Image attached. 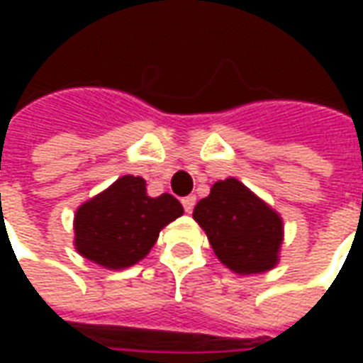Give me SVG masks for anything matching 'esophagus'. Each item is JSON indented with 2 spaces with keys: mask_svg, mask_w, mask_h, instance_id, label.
<instances>
[{
  "mask_svg": "<svg viewBox=\"0 0 363 363\" xmlns=\"http://www.w3.org/2000/svg\"><path fill=\"white\" fill-rule=\"evenodd\" d=\"M182 206H184V212L190 213L192 210H194V206H196V196H186V198H182Z\"/></svg>",
  "mask_w": 363,
  "mask_h": 363,
  "instance_id": "1",
  "label": "esophagus"
}]
</instances>
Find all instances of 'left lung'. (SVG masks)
Segmentation results:
<instances>
[{
  "label": "left lung",
  "instance_id": "obj_1",
  "mask_svg": "<svg viewBox=\"0 0 363 363\" xmlns=\"http://www.w3.org/2000/svg\"><path fill=\"white\" fill-rule=\"evenodd\" d=\"M192 218L204 229L221 264L239 276L268 272L280 262V213L235 177L216 182Z\"/></svg>",
  "mask_w": 363,
  "mask_h": 363
}]
</instances>
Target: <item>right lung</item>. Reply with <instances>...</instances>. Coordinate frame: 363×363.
<instances>
[{"label": "right lung", "instance_id": "1", "mask_svg": "<svg viewBox=\"0 0 363 363\" xmlns=\"http://www.w3.org/2000/svg\"><path fill=\"white\" fill-rule=\"evenodd\" d=\"M182 213L173 194L147 196L142 177L124 174L75 210L74 247L108 270L134 267L147 257L161 229Z\"/></svg>", "mask_w": 363, "mask_h": 363}]
</instances>
